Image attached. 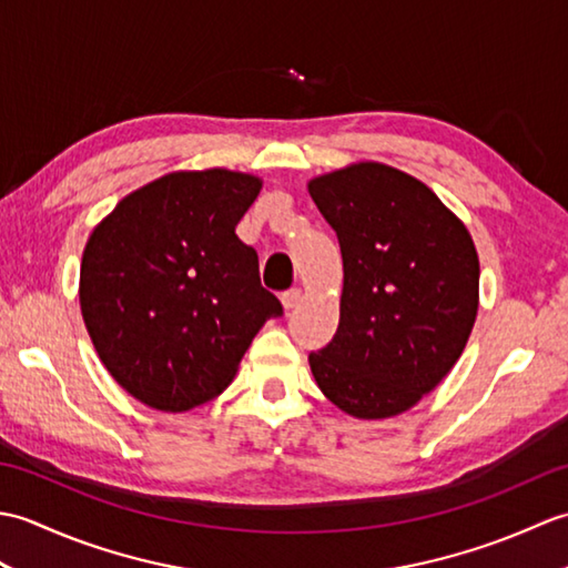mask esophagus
<instances>
[{"instance_id": "obj_1", "label": "esophagus", "mask_w": 568, "mask_h": 568, "mask_svg": "<svg viewBox=\"0 0 568 568\" xmlns=\"http://www.w3.org/2000/svg\"><path fill=\"white\" fill-rule=\"evenodd\" d=\"M281 300H283L285 310H293V307L300 305V300H303V291H300V287H291V291L283 293Z\"/></svg>"}]
</instances>
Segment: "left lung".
Instances as JSON below:
<instances>
[{"label":"left lung","instance_id":"1","mask_svg":"<svg viewBox=\"0 0 568 568\" xmlns=\"http://www.w3.org/2000/svg\"><path fill=\"white\" fill-rule=\"evenodd\" d=\"M307 190L344 258L339 327L310 354L312 376L346 415H400L437 388L474 329V239L425 183L390 165H346Z\"/></svg>","mask_w":568,"mask_h":568}]
</instances>
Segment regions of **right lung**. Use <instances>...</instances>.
<instances>
[{"label": "right lung", "instance_id": "right-lung-1", "mask_svg": "<svg viewBox=\"0 0 568 568\" xmlns=\"http://www.w3.org/2000/svg\"><path fill=\"white\" fill-rule=\"evenodd\" d=\"M261 178L178 171L131 192L94 226L80 310L104 368L163 413L210 403L283 305L265 291L236 224Z\"/></svg>", "mask_w": 568, "mask_h": 568}]
</instances>
